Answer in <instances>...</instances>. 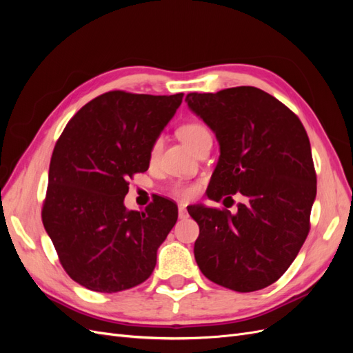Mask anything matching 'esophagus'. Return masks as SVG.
<instances>
[{
	"mask_svg": "<svg viewBox=\"0 0 353 353\" xmlns=\"http://www.w3.org/2000/svg\"><path fill=\"white\" fill-rule=\"evenodd\" d=\"M178 216H179L181 219H185V218L188 216V212H187L185 205H179V206H178Z\"/></svg>",
	"mask_w": 353,
	"mask_h": 353,
	"instance_id": "obj_1",
	"label": "esophagus"
}]
</instances>
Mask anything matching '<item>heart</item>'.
Returning <instances> with one entry per match:
<instances>
[{
  "mask_svg": "<svg viewBox=\"0 0 353 353\" xmlns=\"http://www.w3.org/2000/svg\"><path fill=\"white\" fill-rule=\"evenodd\" d=\"M178 135L183 143L190 147L191 150H196V147L205 140L206 137H210L209 131L206 130V126H203L199 122H187L184 125L179 126L178 130ZM160 152V140H156L150 148V159L154 160L157 157ZM170 191H172V194L181 199H190L196 194L197 187L194 184H190V183H175L172 187H170Z\"/></svg>",
  "mask_w": 353,
  "mask_h": 353,
  "instance_id": "1",
  "label": "heart"
}]
</instances>
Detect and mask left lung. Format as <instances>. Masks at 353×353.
Here are the masks:
<instances>
[{
  "mask_svg": "<svg viewBox=\"0 0 353 353\" xmlns=\"http://www.w3.org/2000/svg\"><path fill=\"white\" fill-rule=\"evenodd\" d=\"M185 101L219 141L208 197L225 205L240 191L245 199L236 215L187 208L200 228L196 262L230 290H261L288 270L311 228L316 174L307 134L287 105L254 87L190 92Z\"/></svg>",
  "mask_w": 353,
  "mask_h": 353,
  "instance_id": "8db88e82",
  "label": "left lung"
}]
</instances>
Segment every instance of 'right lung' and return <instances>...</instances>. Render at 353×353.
<instances>
[{"mask_svg":"<svg viewBox=\"0 0 353 353\" xmlns=\"http://www.w3.org/2000/svg\"><path fill=\"white\" fill-rule=\"evenodd\" d=\"M174 95L109 91L74 114L51 156L42 223L63 270L99 293H117L152 275L178 206L157 196L128 210V179L145 172L150 148L183 103Z\"/></svg>","mask_w":353,"mask_h":353,"instance_id":"obj_1","label":"right lung"}]
</instances>
